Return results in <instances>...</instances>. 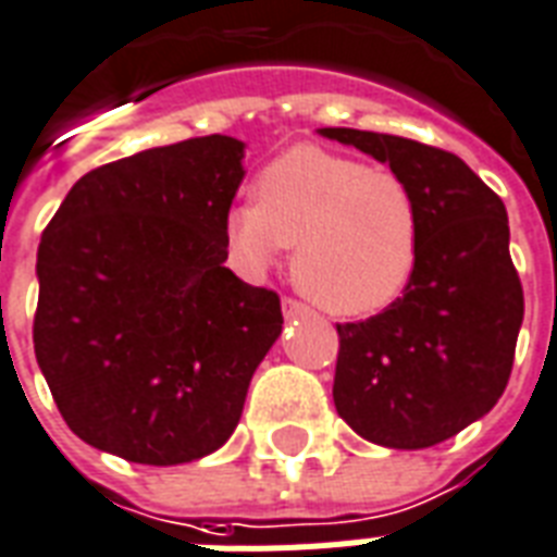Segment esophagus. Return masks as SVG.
I'll return each mask as SVG.
<instances>
[{
  "label": "esophagus",
  "mask_w": 557,
  "mask_h": 557,
  "mask_svg": "<svg viewBox=\"0 0 557 557\" xmlns=\"http://www.w3.org/2000/svg\"><path fill=\"white\" fill-rule=\"evenodd\" d=\"M283 314H286V318H297V314H306V306L300 304V300H295V297H286V300H283Z\"/></svg>",
  "instance_id": "esophagus-1"
}]
</instances>
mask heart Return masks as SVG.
Masks as SVG:
<instances>
[{
  "label": "heart",
  "mask_w": 557,
  "mask_h": 557,
  "mask_svg": "<svg viewBox=\"0 0 557 557\" xmlns=\"http://www.w3.org/2000/svg\"><path fill=\"white\" fill-rule=\"evenodd\" d=\"M227 248L243 269L262 274L295 245V283L314 306L341 318L372 314L413 277L422 213L396 170L297 147L257 178V205L225 216Z\"/></svg>",
  "instance_id": "obj_1"
}]
</instances>
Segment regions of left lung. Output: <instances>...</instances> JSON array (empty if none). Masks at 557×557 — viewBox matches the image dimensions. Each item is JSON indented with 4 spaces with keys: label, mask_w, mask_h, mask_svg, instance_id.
<instances>
[{
    "label": "left lung",
    "mask_w": 557,
    "mask_h": 557,
    "mask_svg": "<svg viewBox=\"0 0 557 557\" xmlns=\"http://www.w3.org/2000/svg\"><path fill=\"white\" fill-rule=\"evenodd\" d=\"M321 135L389 164L422 213L405 295L367 321L338 323L335 410L375 445L431 448L483 419L509 384L523 286L506 205L448 150L347 126Z\"/></svg>",
    "instance_id": "left-lung-1"
}]
</instances>
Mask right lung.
Returning <instances> with one entry per match:
<instances>
[{"mask_svg": "<svg viewBox=\"0 0 557 557\" xmlns=\"http://www.w3.org/2000/svg\"><path fill=\"white\" fill-rule=\"evenodd\" d=\"M245 144L205 135L91 170L42 231L34 352L86 445L141 466L213 454L283 332L225 269Z\"/></svg>", "mask_w": 557, "mask_h": 557, "instance_id": "add662e5", "label": "right lung"}]
</instances>
